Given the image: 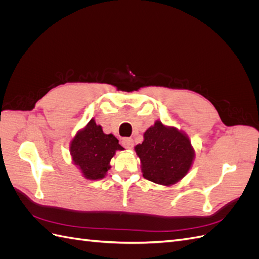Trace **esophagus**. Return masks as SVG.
Instances as JSON below:
<instances>
[{"instance_id": "34e87169", "label": "esophagus", "mask_w": 259, "mask_h": 259, "mask_svg": "<svg viewBox=\"0 0 259 259\" xmlns=\"http://www.w3.org/2000/svg\"><path fill=\"white\" fill-rule=\"evenodd\" d=\"M121 143H122V146L126 149H131V148H133V146H134V140H133L132 138H128V137L123 138Z\"/></svg>"}]
</instances>
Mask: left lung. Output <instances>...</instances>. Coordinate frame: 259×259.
Returning a JSON list of instances; mask_svg holds the SVG:
<instances>
[{
    "label": "left lung",
    "instance_id": "8db88e82",
    "mask_svg": "<svg viewBox=\"0 0 259 259\" xmlns=\"http://www.w3.org/2000/svg\"><path fill=\"white\" fill-rule=\"evenodd\" d=\"M144 138L143 144L135 147V151L142 161L146 179L169 186L186 176L194 158L189 138L160 121L146 131Z\"/></svg>",
    "mask_w": 259,
    "mask_h": 259
}]
</instances>
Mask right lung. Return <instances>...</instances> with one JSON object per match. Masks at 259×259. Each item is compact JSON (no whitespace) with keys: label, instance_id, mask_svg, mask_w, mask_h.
I'll use <instances>...</instances> for the list:
<instances>
[{"label":"right lung","instance_id":"1","mask_svg":"<svg viewBox=\"0 0 259 259\" xmlns=\"http://www.w3.org/2000/svg\"><path fill=\"white\" fill-rule=\"evenodd\" d=\"M116 150H123L119 140L112 134H105L94 119L77 132L70 146L74 164L79 166L84 177L91 180L105 177Z\"/></svg>","mask_w":259,"mask_h":259}]
</instances>
